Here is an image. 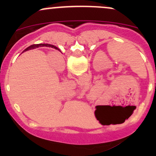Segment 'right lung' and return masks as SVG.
<instances>
[{"label": "right lung", "mask_w": 156, "mask_h": 156, "mask_svg": "<svg viewBox=\"0 0 156 156\" xmlns=\"http://www.w3.org/2000/svg\"><path fill=\"white\" fill-rule=\"evenodd\" d=\"M43 46H48V47H51V48H54L55 49H58L56 47L53 46V45H50V44H33L31 45V46L27 48L25 50H31V49H34V48H40V47H43Z\"/></svg>", "instance_id": "1"}]
</instances>
